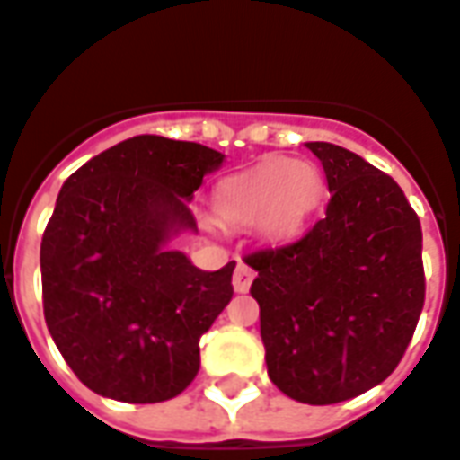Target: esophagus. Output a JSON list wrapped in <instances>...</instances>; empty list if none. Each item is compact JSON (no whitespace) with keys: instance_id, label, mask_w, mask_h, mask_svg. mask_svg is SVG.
<instances>
[{"instance_id":"obj_1","label":"esophagus","mask_w":460,"mask_h":460,"mask_svg":"<svg viewBox=\"0 0 460 460\" xmlns=\"http://www.w3.org/2000/svg\"><path fill=\"white\" fill-rule=\"evenodd\" d=\"M254 279V270L252 267H247L244 262H240L234 267V274H233V289L237 294H244V291H250V284Z\"/></svg>"}]
</instances>
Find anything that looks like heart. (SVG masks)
Instances as JSON below:
<instances>
[{
    "label": "heart",
    "mask_w": 460,
    "mask_h": 460,
    "mask_svg": "<svg viewBox=\"0 0 460 460\" xmlns=\"http://www.w3.org/2000/svg\"><path fill=\"white\" fill-rule=\"evenodd\" d=\"M326 200V176L311 161L264 156L250 169L216 183L210 208L220 223L257 226L270 243H294Z\"/></svg>",
    "instance_id": "b5f03b06"
}]
</instances>
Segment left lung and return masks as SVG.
<instances>
[{
  "label": "left lung",
  "instance_id": "8db88e82",
  "mask_svg": "<svg viewBox=\"0 0 460 460\" xmlns=\"http://www.w3.org/2000/svg\"><path fill=\"white\" fill-rule=\"evenodd\" d=\"M306 146L326 171V217L244 262L270 380L291 400L336 404L387 380L414 336L421 226L392 176L336 144Z\"/></svg>",
  "mask_w": 460,
  "mask_h": 460
}]
</instances>
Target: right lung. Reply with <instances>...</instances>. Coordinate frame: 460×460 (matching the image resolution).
<instances>
[{
    "mask_svg": "<svg viewBox=\"0 0 460 460\" xmlns=\"http://www.w3.org/2000/svg\"><path fill=\"white\" fill-rule=\"evenodd\" d=\"M223 161L203 144L142 134L63 183L41 240L43 316L97 394L154 404L198 375V341L233 299L234 262L198 270L173 240L198 233L189 203Z\"/></svg>",
    "mask_w": 460,
    "mask_h": 460,
    "instance_id": "add662e5",
    "label": "right lung"
}]
</instances>
